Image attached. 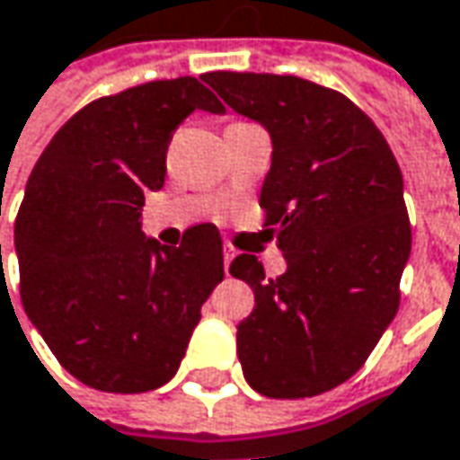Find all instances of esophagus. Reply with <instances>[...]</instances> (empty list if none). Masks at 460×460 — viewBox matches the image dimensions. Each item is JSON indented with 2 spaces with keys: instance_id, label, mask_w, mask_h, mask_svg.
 <instances>
[{
  "instance_id": "esophagus-1",
  "label": "esophagus",
  "mask_w": 460,
  "mask_h": 460,
  "mask_svg": "<svg viewBox=\"0 0 460 460\" xmlns=\"http://www.w3.org/2000/svg\"><path fill=\"white\" fill-rule=\"evenodd\" d=\"M222 259H225V271L230 274V261L235 259V251H233L230 245H225V251H222Z\"/></svg>"
}]
</instances>
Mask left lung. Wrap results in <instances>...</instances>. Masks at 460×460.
<instances>
[{
	"label": "left lung",
	"mask_w": 460,
	"mask_h": 460,
	"mask_svg": "<svg viewBox=\"0 0 460 460\" xmlns=\"http://www.w3.org/2000/svg\"><path fill=\"white\" fill-rule=\"evenodd\" d=\"M201 80L271 134L261 199L288 271L269 279L241 253L230 274L253 289L238 357L253 391L305 399L352 378L402 300L411 225L399 163L347 95L292 75L209 72Z\"/></svg>",
	"instance_id": "obj_1"
}]
</instances>
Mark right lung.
Wrapping results in <instances>:
<instances>
[{
    "instance_id": "add662e5",
    "label": "right lung",
    "mask_w": 460,
    "mask_h": 460,
    "mask_svg": "<svg viewBox=\"0 0 460 460\" xmlns=\"http://www.w3.org/2000/svg\"><path fill=\"white\" fill-rule=\"evenodd\" d=\"M225 105L196 77L98 98L54 134L14 219L20 297L64 370L108 394H145L175 376L201 305L225 277L204 222L178 248L142 233L147 191L165 183L172 131Z\"/></svg>"
}]
</instances>
